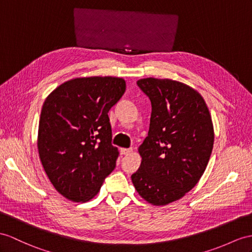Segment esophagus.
<instances>
[{
  "instance_id": "1",
  "label": "esophagus",
  "mask_w": 252,
  "mask_h": 252,
  "mask_svg": "<svg viewBox=\"0 0 252 252\" xmlns=\"http://www.w3.org/2000/svg\"><path fill=\"white\" fill-rule=\"evenodd\" d=\"M132 152V149H121V153L123 155H129Z\"/></svg>"
}]
</instances>
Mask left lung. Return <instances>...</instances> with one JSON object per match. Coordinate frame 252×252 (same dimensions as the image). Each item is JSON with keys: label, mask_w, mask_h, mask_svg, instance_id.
I'll return each mask as SVG.
<instances>
[{"label": "left lung", "mask_w": 252, "mask_h": 252, "mask_svg": "<svg viewBox=\"0 0 252 252\" xmlns=\"http://www.w3.org/2000/svg\"><path fill=\"white\" fill-rule=\"evenodd\" d=\"M138 87L152 103L150 130L131 175L138 193L160 206L183 198L203 175L214 145L210 111L198 91L171 79L145 78Z\"/></svg>", "instance_id": "obj_1"}]
</instances>
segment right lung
<instances>
[{"label": "right lung", "instance_id": "obj_1", "mask_svg": "<svg viewBox=\"0 0 252 252\" xmlns=\"http://www.w3.org/2000/svg\"><path fill=\"white\" fill-rule=\"evenodd\" d=\"M125 90V80L118 77L76 78L46 98L38 126L39 158L66 199H93L114 170L119 151L111 144L108 112Z\"/></svg>", "mask_w": 252, "mask_h": 252}]
</instances>
